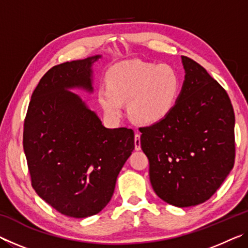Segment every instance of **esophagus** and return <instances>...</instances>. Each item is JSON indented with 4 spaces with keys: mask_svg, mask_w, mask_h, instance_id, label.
<instances>
[{
    "mask_svg": "<svg viewBox=\"0 0 248 248\" xmlns=\"http://www.w3.org/2000/svg\"><path fill=\"white\" fill-rule=\"evenodd\" d=\"M134 149L137 151L141 150V136L140 133H136V136H134Z\"/></svg>",
    "mask_w": 248,
    "mask_h": 248,
    "instance_id": "34e87169",
    "label": "esophagus"
}]
</instances>
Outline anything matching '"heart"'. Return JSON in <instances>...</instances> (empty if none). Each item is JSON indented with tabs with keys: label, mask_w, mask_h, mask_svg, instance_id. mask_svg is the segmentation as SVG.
Returning <instances> with one entry per match:
<instances>
[{
	"label": "heart",
	"mask_w": 248,
	"mask_h": 248,
	"mask_svg": "<svg viewBox=\"0 0 248 248\" xmlns=\"http://www.w3.org/2000/svg\"><path fill=\"white\" fill-rule=\"evenodd\" d=\"M180 91L182 78L173 66L131 61L112 66L108 86L99 87L98 100L109 118L119 119L123 102H129V114L134 121L153 124L173 111Z\"/></svg>",
	"instance_id": "1"
}]
</instances>
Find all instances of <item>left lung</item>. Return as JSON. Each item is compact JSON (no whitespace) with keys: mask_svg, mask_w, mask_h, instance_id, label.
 I'll return each instance as SVG.
<instances>
[{"mask_svg":"<svg viewBox=\"0 0 248 248\" xmlns=\"http://www.w3.org/2000/svg\"><path fill=\"white\" fill-rule=\"evenodd\" d=\"M185 81L173 111L140 128L150 182L179 208L204 202L234 166L235 116L228 93L199 63L182 57Z\"/></svg>","mask_w":248,"mask_h":248,"instance_id":"1","label":"left lung"}]
</instances>
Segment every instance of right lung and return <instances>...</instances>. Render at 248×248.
<instances>
[{"label":"right lung","instance_id":"right-lung-1","mask_svg":"<svg viewBox=\"0 0 248 248\" xmlns=\"http://www.w3.org/2000/svg\"><path fill=\"white\" fill-rule=\"evenodd\" d=\"M102 56L64 62L41 78L24 123L31 186L62 215L94 216L106 207L134 150L132 129H108L79 96L93 92L92 65Z\"/></svg>","mask_w":248,"mask_h":248}]
</instances>
